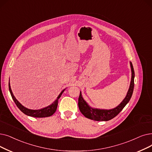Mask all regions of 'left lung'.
<instances>
[{"label":"left lung","mask_w":152,"mask_h":152,"mask_svg":"<svg viewBox=\"0 0 152 152\" xmlns=\"http://www.w3.org/2000/svg\"><path fill=\"white\" fill-rule=\"evenodd\" d=\"M130 66L132 70V79L129 89L127 92L126 97H125L123 101L115 108L109 110L92 108L89 107L88 104L83 99L81 92H80V97H79L78 99V107L81 111V113L86 117L96 121H107L112 119V118H113L121 113V111L129 102L132 96L134 91L135 72L133 68V65L131 62Z\"/></svg>","instance_id":"8db88e82"}]
</instances>
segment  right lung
<instances>
[{
  "label": "right lung",
  "mask_w": 152,
  "mask_h": 152,
  "mask_svg": "<svg viewBox=\"0 0 152 152\" xmlns=\"http://www.w3.org/2000/svg\"><path fill=\"white\" fill-rule=\"evenodd\" d=\"M9 91H10V94L13 99V100H14V101L15 102L18 108L25 114L31 116V117H50L53 114L55 113V111L56 110V109L58 107V99L60 98L61 94H63V92L64 91V90H63L60 94V95L58 96L56 101L52 104L49 105V106H48L47 107H45L42 109H39V110H31V109H27V108L25 107L24 106H23V105L16 99V98L14 97V94H13V93H12V91L10 88V83H9Z\"/></svg>",
  "instance_id": "right-lung-1"
}]
</instances>
